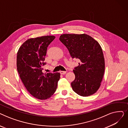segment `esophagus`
<instances>
[{"mask_svg": "<svg viewBox=\"0 0 128 128\" xmlns=\"http://www.w3.org/2000/svg\"><path fill=\"white\" fill-rule=\"evenodd\" d=\"M66 73V71H60V74H62V75H64V74H65Z\"/></svg>", "mask_w": 128, "mask_h": 128, "instance_id": "34e87169", "label": "esophagus"}]
</instances>
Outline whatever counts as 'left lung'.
Returning <instances> with one entry per match:
<instances>
[{"instance_id":"obj_1","label":"left lung","mask_w":128,"mask_h":128,"mask_svg":"<svg viewBox=\"0 0 128 128\" xmlns=\"http://www.w3.org/2000/svg\"><path fill=\"white\" fill-rule=\"evenodd\" d=\"M72 58L80 60L73 70L75 79L71 83L74 91L82 96L95 93L100 86L105 70V60L101 46L86 34H63L59 38Z\"/></svg>"}]
</instances>
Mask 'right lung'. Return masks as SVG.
Instances as JSON below:
<instances>
[{
  "instance_id": "1",
  "label": "right lung",
  "mask_w": 128,
  "mask_h": 128,
  "mask_svg": "<svg viewBox=\"0 0 128 128\" xmlns=\"http://www.w3.org/2000/svg\"><path fill=\"white\" fill-rule=\"evenodd\" d=\"M45 36L27 40L17 53V70L29 93L39 100L50 98L56 91L60 78L59 72L44 74L42 70L47 48L55 39Z\"/></svg>"
}]
</instances>
